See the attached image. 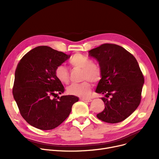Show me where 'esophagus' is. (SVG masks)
Here are the masks:
<instances>
[{
  "mask_svg": "<svg viewBox=\"0 0 159 159\" xmlns=\"http://www.w3.org/2000/svg\"><path fill=\"white\" fill-rule=\"evenodd\" d=\"M82 101H83V102H91V99H87V98H82V99H80Z\"/></svg>",
  "mask_w": 159,
  "mask_h": 159,
  "instance_id": "esophagus-1",
  "label": "esophagus"
}]
</instances>
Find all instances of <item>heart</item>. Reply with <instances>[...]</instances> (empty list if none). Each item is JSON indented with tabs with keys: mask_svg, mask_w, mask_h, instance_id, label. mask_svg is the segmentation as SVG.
<instances>
[{
	"mask_svg": "<svg viewBox=\"0 0 159 159\" xmlns=\"http://www.w3.org/2000/svg\"><path fill=\"white\" fill-rule=\"evenodd\" d=\"M70 64L75 68L82 70V79L90 80L93 82L98 81L101 78V70L100 67L92 63L89 58L81 54L74 55L70 60ZM57 79L63 84L69 82V71L63 65L58 66L55 71ZM91 89V85L89 81H84L79 84H72L67 91L71 95L82 98L89 96Z\"/></svg>",
	"mask_w": 159,
	"mask_h": 159,
	"instance_id": "heart-1",
	"label": "heart"
}]
</instances>
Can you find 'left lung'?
<instances>
[{
	"instance_id": "obj_1",
	"label": "left lung",
	"mask_w": 159,
	"mask_h": 159,
	"mask_svg": "<svg viewBox=\"0 0 159 159\" xmlns=\"http://www.w3.org/2000/svg\"><path fill=\"white\" fill-rule=\"evenodd\" d=\"M89 56L96 58L101 70L95 92L106 97L102 98L104 110L97 117L111 124L123 121L136 110L141 100L144 79L136 58L124 48L112 44L90 50Z\"/></svg>"
}]
</instances>
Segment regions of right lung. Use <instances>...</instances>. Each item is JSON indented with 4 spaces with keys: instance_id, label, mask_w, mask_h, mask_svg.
<instances>
[{
    "instance_id": "obj_1",
    "label": "right lung",
    "mask_w": 159,
    "mask_h": 159,
    "mask_svg": "<svg viewBox=\"0 0 159 159\" xmlns=\"http://www.w3.org/2000/svg\"><path fill=\"white\" fill-rule=\"evenodd\" d=\"M69 58L70 55L50 47L39 46L25 55L16 66L13 95L22 116L31 126L42 130L57 128L79 101L74 95L58 97L64 88L55 71Z\"/></svg>"
}]
</instances>
